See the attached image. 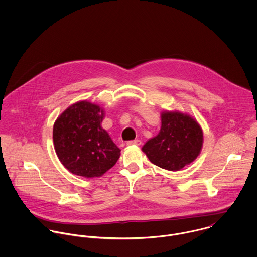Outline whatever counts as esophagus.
Listing matches in <instances>:
<instances>
[{
  "instance_id": "obj_1",
  "label": "esophagus",
  "mask_w": 257,
  "mask_h": 257,
  "mask_svg": "<svg viewBox=\"0 0 257 257\" xmlns=\"http://www.w3.org/2000/svg\"><path fill=\"white\" fill-rule=\"evenodd\" d=\"M127 146H141L142 141L141 140H135V141H130L126 143Z\"/></svg>"
}]
</instances>
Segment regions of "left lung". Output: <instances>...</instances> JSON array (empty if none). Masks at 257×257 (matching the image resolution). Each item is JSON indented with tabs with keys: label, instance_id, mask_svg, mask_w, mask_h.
<instances>
[{
	"label": "left lung",
	"instance_id": "obj_1",
	"mask_svg": "<svg viewBox=\"0 0 257 257\" xmlns=\"http://www.w3.org/2000/svg\"><path fill=\"white\" fill-rule=\"evenodd\" d=\"M203 140V131L192 116L180 111H163L160 132L143 147V151L156 166L178 171L198 157Z\"/></svg>",
	"mask_w": 257,
	"mask_h": 257
}]
</instances>
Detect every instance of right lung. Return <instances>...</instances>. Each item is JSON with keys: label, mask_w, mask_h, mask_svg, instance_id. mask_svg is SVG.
<instances>
[{"label": "right lung", "mask_w": 257, "mask_h": 257, "mask_svg": "<svg viewBox=\"0 0 257 257\" xmlns=\"http://www.w3.org/2000/svg\"><path fill=\"white\" fill-rule=\"evenodd\" d=\"M104 115L100 106L81 101L67 108L54 122L55 152L75 175L100 177L119 158L120 149L101 126Z\"/></svg>", "instance_id": "1"}]
</instances>
